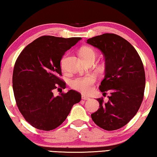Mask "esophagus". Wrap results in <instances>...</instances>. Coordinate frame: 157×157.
<instances>
[{
    "mask_svg": "<svg viewBox=\"0 0 157 157\" xmlns=\"http://www.w3.org/2000/svg\"><path fill=\"white\" fill-rule=\"evenodd\" d=\"M81 99L82 100H88V99H90V98L88 97V96H86V95H82L81 96Z\"/></svg>",
    "mask_w": 157,
    "mask_h": 157,
    "instance_id": "1",
    "label": "esophagus"
}]
</instances>
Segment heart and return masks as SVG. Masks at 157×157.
<instances>
[{"label": "heart", "mask_w": 157, "mask_h": 157, "mask_svg": "<svg viewBox=\"0 0 157 157\" xmlns=\"http://www.w3.org/2000/svg\"><path fill=\"white\" fill-rule=\"evenodd\" d=\"M80 54L85 62L91 59H95L96 52L90 47H83L81 49ZM66 56L62 57L60 62V66L62 69H64V63ZM96 81V78L93 75L77 77L70 81V86L74 90L83 93H89L93 90V86Z\"/></svg>", "instance_id": "b5f03b06"}]
</instances>
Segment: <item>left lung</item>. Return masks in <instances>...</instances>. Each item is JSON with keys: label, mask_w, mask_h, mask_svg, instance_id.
Listing matches in <instances>:
<instances>
[{"label": "left lung", "mask_w": 157, "mask_h": 157, "mask_svg": "<svg viewBox=\"0 0 157 157\" xmlns=\"http://www.w3.org/2000/svg\"><path fill=\"white\" fill-rule=\"evenodd\" d=\"M87 43L105 56V76L99 89L111 93L107 102L98 99L100 108L91 118L106 131L119 129L134 117L143 102L145 88L143 62L131 43L114 33L97 36Z\"/></svg>", "instance_id": "obj_1"}]
</instances>
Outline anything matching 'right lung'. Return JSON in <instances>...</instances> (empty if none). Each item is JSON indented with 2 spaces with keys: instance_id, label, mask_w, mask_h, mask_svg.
<instances>
[{
  "instance_id": "obj_1",
  "label": "right lung",
  "mask_w": 157,
  "mask_h": 157,
  "mask_svg": "<svg viewBox=\"0 0 157 157\" xmlns=\"http://www.w3.org/2000/svg\"><path fill=\"white\" fill-rule=\"evenodd\" d=\"M81 39L43 36L26 45L17 59L13 75L14 98L21 115L36 128H56L81 101V95L74 90L53 95L55 89L66 88L59 77L62 57Z\"/></svg>"
}]
</instances>
